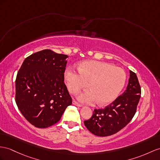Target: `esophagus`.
Instances as JSON below:
<instances>
[{
  "mask_svg": "<svg viewBox=\"0 0 160 160\" xmlns=\"http://www.w3.org/2000/svg\"><path fill=\"white\" fill-rule=\"evenodd\" d=\"M72 104H73L74 105H75V106H77V107H82V105H81V104H79V103H78L77 102H76L75 100H73V101H72Z\"/></svg>",
  "mask_w": 160,
  "mask_h": 160,
  "instance_id": "1",
  "label": "esophagus"
}]
</instances>
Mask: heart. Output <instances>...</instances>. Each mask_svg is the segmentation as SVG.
Masks as SVG:
<instances>
[{
  "instance_id": "1",
  "label": "heart",
  "mask_w": 160,
  "mask_h": 160,
  "mask_svg": "<svg viewBox=\"0 0 160 160\" xmlns=\"http://www.w3.org/2000/svg\"><path fill=\"white\" fill-rule=\"evenodd\" d=\"M79 72L68 68L64 79L69 92H79L81 89L89 88L78 94L81 102L91 104L96 102L104 106L113 102L122 90L126 81L124 70L108 62L86 60L78 65Z\"/></svg>"
}]
</instances>
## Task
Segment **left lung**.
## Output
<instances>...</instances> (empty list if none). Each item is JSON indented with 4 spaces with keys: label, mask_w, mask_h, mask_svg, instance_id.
I'll use <instances>...</instances> for the list:
<instances>
[{
    "label": "left lung",
    "mask_w": 160,
    "mask_h": 160,
    "mask_svg": "<svg viewBox=\"0 0 160 160\" xmlns=\"http://www.w3.org/2000/svg\"><path fill=\"white\" fill-rule=\"evenodd\" d=\"M141 89L136 74L130 71L126 91L102 109H95L92 118L84 121L88 130L98 136L114 134L125 127L136 113Z\"/></svg>",
    "instance_id": "1"
}]
</instances>
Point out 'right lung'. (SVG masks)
Here are the masks:
<instances>
[{"instance_id":"obj_1","label":"right lung","mask_w":160,"mask_h":160,"mask_svg":"<svg viewBox=\"0 0 160 160\" xmlns=\"http://www.w3.org/2000/svg\"><path fill=\"white\" fill-rule=\"evenodd\" d=\"M68 56L44 49L26 58L15 80V102L23 116L39 128L59 122L72 98L64 83Z\"/></svg>"}]
</instances>
